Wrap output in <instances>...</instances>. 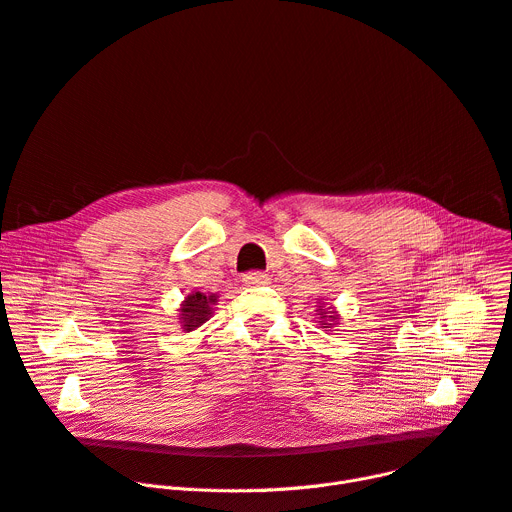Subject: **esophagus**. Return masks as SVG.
Instances as JSON below:
<instances>
[{"label": "esophagus", "instance_id": "esophagus-1", "mask_svg": "<svg viewBox=\"0 0 512 512\" xmlns=\"http://www.w3.org/2000/svg\"><path fill=\"white\" fill-rule=\"evenodd\" d=\"M244 283L246 285H266L268 283V275L262 273V270H250V273L244 275Z\"/></svg>", "mask_w": 512, "mask_h": 512}]
</instances>
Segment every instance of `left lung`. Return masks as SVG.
I'll return each mask as SVG.
<instances>
[{
    "mask_svg": "<svg viewBox=\"0 0 512 512\" xmlns=\"http://www.w3.org/2000/svg\"><path fill=\"white\" fill-rule=\"evenodd\" d=\"M320 308H322V306H320ZM322 314H324V312H322ZM320 318H326V316H320ZM328 320H335V316H328ZM324 324H326L324 328H330V322H324Z\"/></svg>",
    "mask_w": 512,
    "mask_h": 512,
    "instance_id": "left-lung-1",
    "label": "left lung"
}]
</instances>
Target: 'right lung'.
<instances>
[{
	"label": "right lung",
	"mask_w": 512,
	"mask_h": 512,
	"mask_svg": "<svg viewBox=\"0 0 512 512\" xmlns=\"http://www.w3.org/2000/svg\"><path fill=\"white\" fill-rule=\"evenodd\" d=\"M217 302V295H206V293H192L186 297L184 308H182V320H184V328L192 330L196 326H200L204 320H208V316L213 314V306Z\"/></svg>",
	"instance_id": "add662e5"
}]
</instances>
